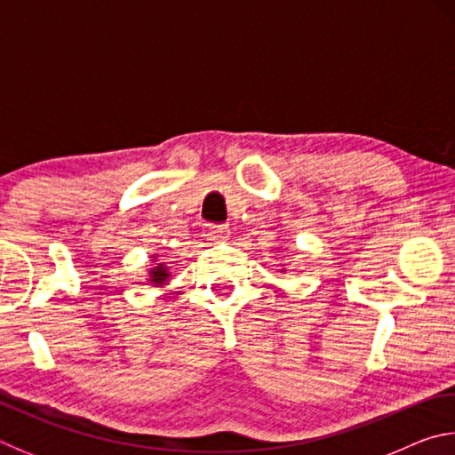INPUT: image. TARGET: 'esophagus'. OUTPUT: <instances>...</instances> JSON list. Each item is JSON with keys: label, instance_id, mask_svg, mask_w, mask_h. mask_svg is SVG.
Listing matches in <instances>:
<instances>
[{"label": "esophagus", "instance_id": "1", "mask_svg": "<svg viewBox=\"0 0 455 455\" xmlns=\"http://www.w3.org/2000/svg\"><path fill=\"white\" fill-rule=\"evenodd\" d=\"M204 236L209 238H227L230 228L228 225H214V222H209V225H204Z\"/></svg>", "mask_w": 455, "mask_h": 455}]
</instances>
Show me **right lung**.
I'll return each mask as SVG.
<instances>
[{
  "instance_id": "add662e5",
  "label": "right lung",
  "mask_w": 455,
  "mask_h": 455,
  "mask_svg": "<svg viewBox=\"0 0 455 455\" xmlns=\"http://www.w3.org/2000/svg\"><path fill=\"white\" fill-rule=\"evenodd\" d=\"M164 279H166V271H164V267H156V268H152V281H154V283H164Z\"/></svg>"
}]
</instances>
